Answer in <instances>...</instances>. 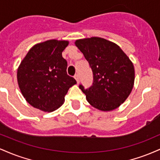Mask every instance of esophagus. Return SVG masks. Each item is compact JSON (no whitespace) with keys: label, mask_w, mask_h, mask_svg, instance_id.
<instances>
[{"label":"esophagus","mask_w":160,"mask_h":160,"mask_svg":"<svg viewBox=\"0 0 160 160\" xmlns=\"http://www.w3.org/2000/svg\"><path fill=\"white\" fill-rule=\"evenodd\" d=\"M74 78H75V80H77V82H78V83L79 82V81H80V78H79V75L78 74H76L74 76Z\"/></svg>","instance_id":"esophagus-1"}]
</instances>
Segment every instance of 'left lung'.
<instances>
[{"label":"left lung","instance_id":"1","mask_svg":"<svg viewBox=\"0 0 160 160\" xmlns=\"http://www.w3.org/2000/svg\"><path fill=\"white\" fill-rule=\"evenodd\" d=\"M75 45L82 52L93 73L89 89H80L92 107L111 111L122 104L133 89L135 68L118 45L98 37L77 40Z\"/></svg>","mask_w":160,"mask_h":160}]
</instances>
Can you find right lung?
<instances>
[{
	"mask_svg": "<svg viewBox=\"0 0 160 160\" xmlns=\"http://www.w3.org/2000/svg\"><path fill=\"white\" fill-rule=\"evenodd\" d=\"M68 40H49L30 49L17 70V81L23 97L32 107L44 112L59 108L69 88L77 83L67 74L62 52Z\"/></svg>",
	"mask_w": 160,
	"mask_h": 160,
	"instance_id": "right-lung-1",
	"label": "right lung"
}]
</instances>
